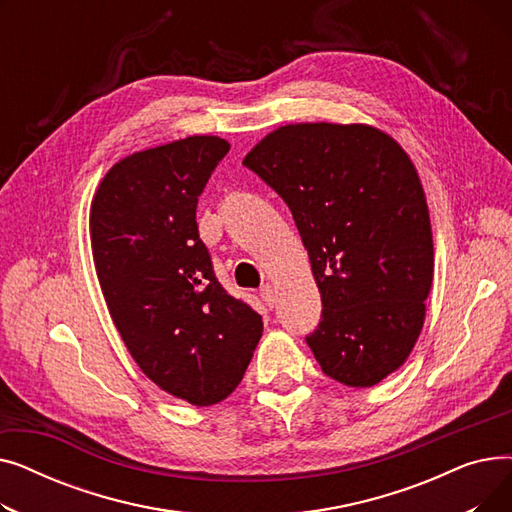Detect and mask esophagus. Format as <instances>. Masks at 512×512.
I'll list each match as a JSON object with an SVG mask.
<instances>
[{"label": "esophagus", "instance_id": "esophagus-1", "mask_svg": "<svg viewBox=\"0 0 512 512\" xmlns=\"http://www.w3.org/2000/svg\"><path fill=\"white\" fill-rule=\"evenodd\" d=\"M259 297L263 299V303L267 305V307H274V303H276V290H274V286H270V284H265V286H261V290H259Z\"/></svg>", "mask_w": 512, "mask_h": 512}]
</instances>
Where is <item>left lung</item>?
<instances>
[{
    "label": "left lung",
    "instance_id": "left-lung-1",
    "mask_svg": "<svg viewBox=\"0 0 512 512\" xmlns=\"http://www.w3.org/2000/svg\"><path fill=\"white\" fill-rule=\"evenodd\" d=\"M290 207L321 294L307 344L332 380L371 388L405 363L434 280L427 199L407 151L369 124L276 128L242 161Z\"/></svg>",
    "mask_w": 512,
    "mask_h": 512
}]
</instances>
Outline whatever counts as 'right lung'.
<instances>
[{
	"label": "right lung",
	"mask_w": 512,
	"mask_h": 512,
	"mask_svg": "<svg viewBox=\"0 0 512 512\" xmlns=\"http://www.w3.org/2000/svg\"><path fill=\"white\" fill-rule=\"evenodd\" d=\"M230 143L197 134L137 151L91 201L99 286L128 353L164 392L218 405L245 375L263 332L257 311L222 288L199 238V195Z\"/></svg>",
	"instance_id": "1"
}]
</instances>
